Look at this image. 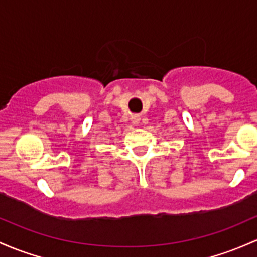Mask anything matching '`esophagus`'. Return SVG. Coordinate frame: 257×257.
<instances>
[{"mask_svg": "<svg viewBox=\"0 0 257 257\" xmlns=\"http://www.w3.org/2000/svg\"><path fill=\"white\" fill-rule=\"evenodd\" d=\"M132 122L134 124H138L140 122V115L139 114H133L132 115Z\"/></svg>", "mask_w": 257, "mask_h": 257, "instance_id": "1", "label": "esophagus"}]
</instances>
